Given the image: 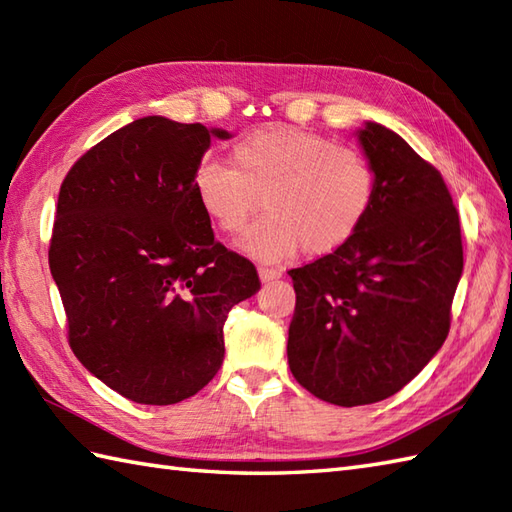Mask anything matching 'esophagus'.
I'll return each mask as SVG.
<instances>
[{
	"label": "esophagus",
	"mask_w": 512,
	"mask_h": 512,
	"mask_svg": "<svg viewBox=\"0 0 512 512\" xmlns=\"http://www.w3.org/2000/svg\"><path fill=\"white\" fill-rule=\"evenodd\" d=\"M281 277V270H277V268H259V279H262L264 281V284H266V281H273V279H279Z\"/></svg>",
	"instance_id": "1"
}]
</instances>
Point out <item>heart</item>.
I'll return each mask as SVG.
<instances>
[{"mask_svg":"<svg viewBox=\"0 0 512 512\" xmlns=\"http://www.w3.org/2000/svg\"><path fill=\"white\" fill-rule=\"evenodd\" d=\"M233 167L202 160L193 195L217 231H244L257 211L266 215L242 248L264 262L297 253L330 255L350 242L372 211L376 178L361 151L288 125H266L233 145Z\"/></svg>","mask_w":512,"mask_h":512,"instance_id":"heart-1","label":"heart"}]
</instances>
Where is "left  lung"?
I'll return each instance as SVG.
<instances>
[{
	"instance_id": "obj_1",
	"label": "left lung",
	"mask_w": 512,
	"mask_h": 512,
	"mask_svg": "<svg viewBox=\"0 0 512 512\" xmlns=\"http://www.w3.org/2000/svg\"><path fill=\"white\" fill-rule=\"evenodd\" d=\"M356 136L376 178L372 211L339 250L288 270L290 372L339 407L385 400L422 372L449 334L464 266L440 171L383 125Z\"/></svg>"
}]
</instances>
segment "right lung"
<instances>
[{"instance_id":"add662e5","label":"right lung","mask_w":512,"mask_h":512,"mask_svg":"<svg viewBox=\"0 0 512 512\" xmlns=\"http://www.w3.org/2000/svg\"><path fill=\"white\" fill-rule=\"evenodd\" d=\"M224 129L145 116L65 176L48 262L74 356L140 405H176L224 361V321L259 290L255 266L215 242L193 171Z\"/></svg>"}]
</instances>
